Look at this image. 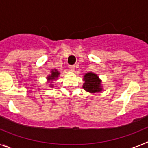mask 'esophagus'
Returning a JSON list of instances; mask_svg holds the SVG:
<instances>
[{"label": "esophagus", "instance_id": "1", "mask_svg": "<svg viewBox=\"0 0 148 148\" xmlns=\"http://www.w3.org/2000/svg\"><path fill=\"white\" fill-rule=\"evenodd\" d=\"M69 67H70V70H71L72 72H74V71H75V66H74V65H70V66H69Z\"/></svg>", "mask_w": 148, "mask_h": 148}]
</instances>
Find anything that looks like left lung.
I'll return each mask as SVG.
<instances>
[{"instance_id":"8db88e82","label":"left lung","mask_w":148,"mask_h":148,"mask_svg":"<svg viewBox=\"0 0 148 148\" xmlns=\"http://www.w3.org/2000/svg\"><path fill=\"white\" fill-rule=\"evenodd\" d=\"M83 80L84 84L82 87L87 92L90 93H96L102 91L103 88L101 86L102 82L98 76L97 74L92 72H88L84 75Z\"/></svg>"}]
</instances>
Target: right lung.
I'll list each match as a JSON object with an SVG mask.
<instances>
[{
  "label": "right lung",
  "instance_id": "1",
  "mask_svg": "<svg viewBox=\"0 0 148 148\" xmlns=\"http://www.w3.org/2000/svg\"><path fill=\"white\" fill-rule=\"evenodd\" d=\"M50 74L47 77V83H50L49 84V86L50 87L53 88V83L54 81H56L58 79V76L60 75V73L58 71V70H56V69H53L50 71Z\"/></svg>",
  "mask_w": 148,
  "mask_h": 148
}]
</instances>
